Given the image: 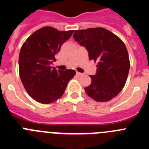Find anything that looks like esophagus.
Listing matches in <instances>:
<instances>
[{"label":"esophagus","instance_id":"1","mask_svg":"<svg viewBox=\"0 0 149 149\" xmlns=\"http://www.w3.org/2000/svg\"><path fill=\"white\" fill-rule=\"evenodd\" d=\"M76 74H77V76H82L83 74H83V73H81V72H76Z\"/></svg>","mask_w":149,"mask_h":149}]
</instances>
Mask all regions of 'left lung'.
Listing matches in <instances>:
<instances>
[{
  "instance_id": "8db88e82",
  "label": "left lung",
  "mask_w": 149,
  "mask_h": 149,
  "mask_svg": "<svg viewBox=\"0 0 149 149\" xmlns=\"http://www.w3.org/2000/svg\"><path fill=\"white\" fill-rule=\"evenodd\" d=\"M73 37L86 48L89 60L98 63L97 73L90 76V85L84 88L86 94L98 102L115 98L125 85L130 68L125 45L103 27L75 30Z\"/></svg>"
}]
</instances>
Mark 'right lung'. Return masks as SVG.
Wrapping results in <instances>:
<instances>
[{
  "label": "right lung",
  "instance_id": "1",
  "mask_svg": "<svg viewBox=\"0 0 149 149\" xmlns=\"http://www.w3.org/2000/svg\"><path fill=\"white\" fill-rule=\"evenodd\" d=\"M74 30L60 31L44 27L30 35L22 45L19 57V75L30 97L41 104L54 102L63 95L75 71L56 70L50 66L62 45Z\"/></svg>",
  "mask_w": 149,
  "mask_h": 149
}]
</instances>
